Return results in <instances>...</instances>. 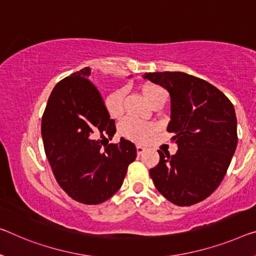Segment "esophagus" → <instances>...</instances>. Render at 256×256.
Here are the masks:
<instances>
[{"mask_svg":"<svg viewBox=\"0 0 256 256\" xmlns=\"http://www.w3.org/2000/svg\"><path fill=\"white\" fill-rule=\"evenodd\" d=\"M136 151H137V154H142V153L145 151V148L143 146H140V145H137Z\"/></svg>","mask_w":256,"mask_h":256,"instance_id":"34e87169","label":"esophagus"}]
</instances>
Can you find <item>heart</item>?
Here are the masks:
<instances>
[{"label": "heart", "instance_id": "heart-1", "mask_svg": "<svg viewBox=\"0 0 256 256\" xmlns=\"http://www.w3.org/2000/svg\"><path fill=\"white\" fill-rule=\"evenodd\" d=\"M164 92L162 89L156 84H144L142 87V94L148 103L152 104L161 94ZM126 92L124 89L116 90L105 98V106L108 114L114 119H118L124 113V98ZM154 132L153 124L148 122H140L134 118H124L118 126V134L120 137L128 140L134 143H143L151 134Z\"/></svg>", "mask_w": 256, "mask_h": 256}]
</instances>
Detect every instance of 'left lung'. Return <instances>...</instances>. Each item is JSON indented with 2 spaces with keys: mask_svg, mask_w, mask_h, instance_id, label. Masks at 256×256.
Wrapping results in <instances>:
<instances>
[{
  "mask_svg": "<svg viewBox=\"0 0 256 256\" xmlns=\"http://www.w3.org/2000/svg\"><path fill=\"white\" fill-rule=\"evenodd\" d=\"M167 89L172 113L167 132L178 150L159 152L150 176L161 194L178 206L205 200L221 184L238 143L234 108L213 84L183 72L145 73Z\"/></svg>",
  "mask_w": 256,
  "mask_h": 256,
  "instance_id": "obj_1",
  "label": "left lung"
}]
</instances>
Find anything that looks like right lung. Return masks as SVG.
Instances as JSON below:
<instances>
[{"instance_id": "add662e5", "label": "right lung", "mask_w": 256, "mask_h": 256, "mask_svg": "<svg viewBox=\"0 0 256 256\" xmlns=\"http://www.w3.org/2000/svg\"><path fill=\"white\" fill-rule=\"evenodd\" d=\"M90 68L62 78L54 86L42 116L46 156L54 178L70 198L97 205L122 186L136 148L121 138L108 144L116 132L103 97L89 80Z\"/></svg>"}]
</instances>
